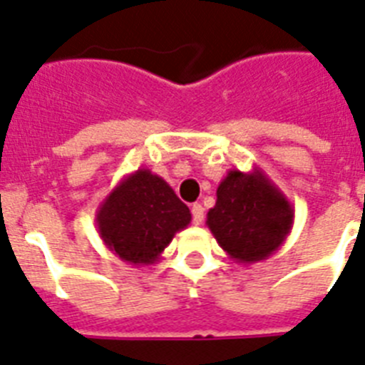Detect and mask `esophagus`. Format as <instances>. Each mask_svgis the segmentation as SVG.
<instances>
[{"label": "esophagus", "mask_w": 365, "mask_h": 365, "mask_svg": "<svg viewBox=\"0 0 365 365\" xmlns=\"http://www.w3.org/2000/svg\"><path fill=\"white\" fill-rule=\"evenodd\" d=\"M191 213L192 222H195V225H202V220H204V207H202V204H192Z\"/></svg>", "instance_id": "1"}]
</instances>
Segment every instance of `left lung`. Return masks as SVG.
I'll return each mask as SVG.
<instances>
[{
	"label": "left lung",
	"mask_w": 365,
	"mask_h": 365,
	"mask_svg": "<svg viewBox=\"0 0 365 365\" xmlns=\"http://www.w3.org/2000/svg\"><path fill=\"white\" fill-rule=\"evenodd\" d=\"M292 202L259 167L250 173L230 168L217 187L215 206L206 225L219 247L235 263L267 259L280 249L293 228Z\"/></svg>",
	"instance_id": "left-lung-1"
}]
</instances>
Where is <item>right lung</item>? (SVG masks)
Returning <instances> with one entry per match:
<instances>
[{
  "label": "right lung",
  "mask_w": 365,
  "mask_h": 365,
  "mask_svg": "<svg viewBox=\"0 0 365 365\" xmlns=\"http://www.w3.org/2000/svg\"><path fill=\"white\" fill-rule=\"evenodd\" d=\"M98 234L115 256L131 265H154L191 222V211L174 189L150 168L116 183L96 211Z\"/></svg>",
  "instance_id": "1"
}]
</instances>
